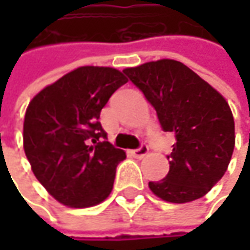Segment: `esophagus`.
I'll use <instances>...</instances> for the list:
<instances>
[{
	"mask_svg": "<svg viewBox=\"0 0 250 250\" xmlns=\"http://www.w3.org/2000/svg\"><path fill=\"white\" fill-rule=\"evenodd\" d=\"M130 153H131V156H134V158H137V159H142L143 156H146V155L149 153V147H147V145H142L139 149H134V150H131Z\"/></svg>",
	"mask_w": 250,
	"mask_h": 250,
	"instance_id": "34e87169",
	"label": "esophagus"
}]
</instances>
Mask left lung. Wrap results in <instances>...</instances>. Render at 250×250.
<instances>
[{
	"instance_id": "1",
	"label": "left lung",
	"mask_w": 250,
	"mask_h": 250,
	"mask_svg": "<svg viewBox=\"0 0 250 250\" xmlns=\"http://www.w3.org/2000/svg\"><path fill=\"white\" fill-rule=\"evenodd\" d=\"M156 110L164 131L175 134L169 172L150 191L168 203L206 195L225 175L234 149V120L225 97L184 63L147 62L123 71Z\"/></svg>"
}]
</instances>
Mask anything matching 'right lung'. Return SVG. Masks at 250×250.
I'll use <instances>...</instances> for the list:
<instances>
[{
    "label": "right lung",
    "mask_w": 250,
    "mask_h": 250,
    "mask_svg": "<svg viewBox=\"0 0 250 250\" xmlns=\"http://www.w3.org/2000/svg\"><path fill=\"white\" fill-rule=\"evenodd\" d=\"M125 82L114 68L81 66L30 101L23 127L25 156L34 176L61 204L92 207L110 195L125 153L107 142L98 119Z\"/></svg>",
    "instance_id": "obj_1"
}]
</instances>
